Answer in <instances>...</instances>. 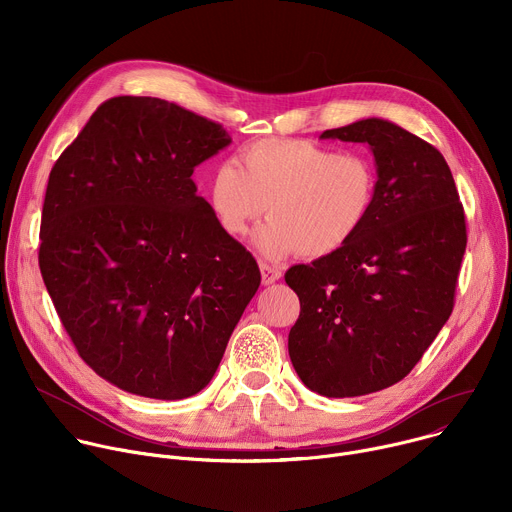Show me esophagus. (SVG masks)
<instances>
[{"instance_id": "34e87169", "label": "esophagus", "mask_w": 512, "mask_h": 512, "mask_svg": "<svg viewBox=\"0 0 512 512\" xmlns=\"http://www.w3.org/2000/svg\"><path fill=\"white\" fill-rule=\"evenodd\" d=\"M259 267H261V279H263L265 285H271V283H275L277 279H281V269H279V267L269 265V263H265V261H261Z\"/></svg>"}]
</instances>
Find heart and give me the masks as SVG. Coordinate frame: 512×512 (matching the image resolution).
I'll use <instances>...</instances> for the list:
<instances>
[{
    "label": "heart",
    "mask_w": 512,
    "mask_h": 512,
    "mask_svg": "<svg viewBox=\"0 0 512 512\" xmlns=\"http://www.w3.org/2000/svg\"><path fill=\"white\" fill-rule=\"evenodd\" d=\"M375 196L377 168L367 154H336L308 139L253 141L208 184L210 210L231 237H245L269 208L271 221L255 237L269 259L332 255L369 221Z\"/></svg>",
    "instance_id": "obj_1"
}]
</instances>
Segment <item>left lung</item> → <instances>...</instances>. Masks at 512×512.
Returning a JSON list of instances; mask_svg holds the SVG:
<instances>
[{
  "instance_id": "left-lung-1",
  "label": "left lung",
  "mask_w": 512,
  "mask_h": 512,
  "mask_svg": "<svg viewBox=\"0 0 512 512\" xmlns=\"http://www.w3.org/2000/svg\"><path fill=\"white\" fill-rule=\"evenodd\" d=\"M320 137L371 145L377 196L342 249L287 269L300 298L287 348L308 389L358 397L405 379L448 322L466 216L444 156L403 127L371 117Z\"/></svg>"
}]
</instances>
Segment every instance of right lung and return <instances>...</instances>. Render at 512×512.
Wrapping results in <instances>:
<instances>
[{"label": "right lung", "instance_id": "1", "mask_svg": "<svg viewBox=\"0 0 512 512\" xmlns=\"http://www.w3.org/2000/svg\"><path fill=\"white\" fill-rule=\"evenodd\" d=\"M229 143L221 123L176 103L113 97L50 172L44 285L81 358L127 393L204 389L261 283L192 180Z\"/></svg>", "mask_w": 512, "mask_h": 512}]
</instances>
